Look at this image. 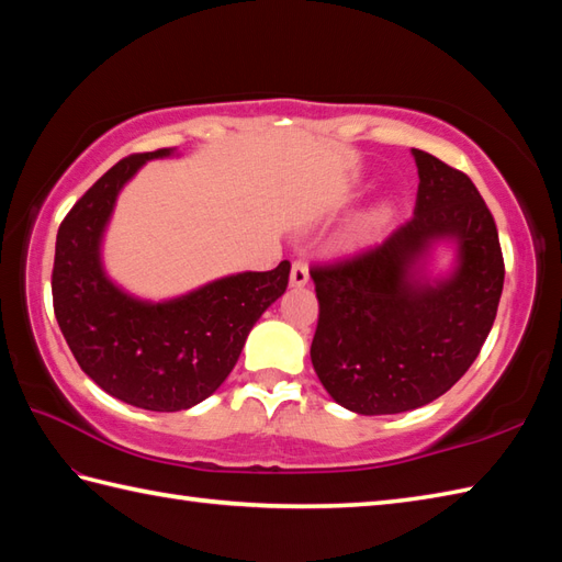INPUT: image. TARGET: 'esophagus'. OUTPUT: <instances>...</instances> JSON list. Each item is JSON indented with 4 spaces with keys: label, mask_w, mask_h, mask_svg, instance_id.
I'll use <instances>...</instances> for the list:
<instances>
[{
    "label": "esophagus",
    "mask_w": 562,
    "mask_h": 562,
    "mask_svg": "<svg viewBox=\"0 0 562 562\" xmlns=\"http://www.w3.org/2000/svg\"><path fill=\"white\" fill-rule=\"evenodd\" d=\"M290 282H292V288H304V284L308 282V266H306L304 260H294L292 262Z\"/></svg>",
    "instance_id": "34e87169"
}]
</instances>
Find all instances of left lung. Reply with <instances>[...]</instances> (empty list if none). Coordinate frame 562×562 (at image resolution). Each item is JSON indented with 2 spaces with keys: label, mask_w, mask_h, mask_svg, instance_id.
<instances>
[{
  "label": "left lung",
  "mask_w": 562,
  "mask_h": 562,
  "mask_svg": "<svg viewBox=\"0 0 562 562\" xmlns=\"http://www.w3.org/2000/svg\"><path fill=\"white\" fill-rule=\"evenodd\" d=\"M413 157V217L384 244L312 268V362L333 401L360 415L415 411L447 393L479 357L503 294V248L479 188L432 154ZM439 237L458 241L460 266L429 285L416 266Z\"/></svg>",
  "instance_id": "left-lung-1"
}]
</instances>
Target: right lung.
Returning <instances> with one entry per match:
<instances>
[{
	"label": "right lung",
	"instance_id": "obj_1",
	"mask_svg": "<svg viewBox=\"0 0 562 562\" xmlns=\"http://www.w3.org/2000/svg\"><path fill=\"white\" fill-rule=\"evenodd\" d=\"M133 154L105 171L57 229L53 306L71 355L97 384L157 413L193 408L222 386L250 328L284 294L290 260L268 272H238L171 302H139L101 268V236L121 188L149 159Z\"/></svg>",
	"mask_w": 562,
	"mask_h": 562
}]
</instances>
